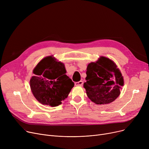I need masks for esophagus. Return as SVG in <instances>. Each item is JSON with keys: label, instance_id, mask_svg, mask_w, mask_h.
Segmentation results:
<instances>
[{"label": "esophagus", "instance_id": "esophagus-1", "mask_svg": "<svg viewBox=\"0 0 149 149\" xmlns=\"http://www.w3.org/2000/svg\"><path fill=\"white\" fill-rule=\"evenodd\" d=\"M83 84V81H78V82H75V86H81Z\"/></svg>", "mask_w": 149, "mask_h": 149}]
</instances>
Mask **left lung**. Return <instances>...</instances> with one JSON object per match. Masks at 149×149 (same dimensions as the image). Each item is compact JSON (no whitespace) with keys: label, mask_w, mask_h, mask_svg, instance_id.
<instances>
[{"label":"left lung","mask_w":149,"mask_h":149,"mask_svg":"<svg viewBox=\"0 0 149 149\" xmlns=\"http://www.w3.org/2000/svg\"><path fill=\"white\" fill-rule=\"evenodd\" d=\"M116 67L113 61L104 57L88 65L84 88L88 98L93 103L109 104L120 95L124 80Z\"/></svg>","instance_id":"8db88e82"}]
</instances>
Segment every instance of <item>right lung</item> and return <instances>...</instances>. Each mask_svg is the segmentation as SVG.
Listing matches in <instances>:
<instances>
[{
  "label": "right lung",
  "mask_w": 149,
  "mask_h": 149,
  "mask_svg": "<svg viewBox=\"0 0 149 149\" xmlns=\"http://www.w3.org/2000/svg\"><path fill=\"white\" fill-rule=\"evenodd\" d=\"M66 72L64 64L52 56L38 63L33 70L35 76L30 80V87L39 102L55 107L68 97L74 83Z\"/></svg>",
  "instance_id": "right-lung-1"
}]
</instances>
